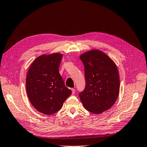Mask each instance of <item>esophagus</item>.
<instances>
[{
	"label": "esophagus",
	"mask_w": 147,
	"mask_h": 147,
	"mask_svg": "<svg viewBox=\"0 0 147 147\" xmlns=\"http://www.w3.org/2000/svg\"><path fill=\"white\" fill-rule=\"evenodd\" d=\"M71 90H72V94H74V93H75V89H74V88H72V89H71Z\"/></svg>",
	"instance_id": "34e87169"
}]
</instances>
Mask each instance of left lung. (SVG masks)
<instances>
[{"instance_id":"1","label":"left lung","mask_w":147,"mask_h":147,"mask_svg":"<svg viewBox=\"0 0 147 147\" xmlns=\"http://www.w3.org/2000/svg\"><path fill=\"white\" fill-rule=\"evenodd\" d=\"M84 67L86 86L79 94L83 107L89 112L99 114L110 109L119 92L117 66L105 53L92 50L80 56Z\"/></svg>"}]
</instances>
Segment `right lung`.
Masks as SVG:
<instances>
[{
	"mask_svg": "<svg viewBox=\"0 0 147 147\" xmlns=\"http://www.w3.org/2000/svg\"><path fill=\"white\" fill-rule=\"evenodd\" d=\"M63 56L54 53L37 57L31 64L26 76V91L30 103L45 115L58 112L72 94L59 72Z\"/></svg>",
	"mask_w": 147,
	"mask_h": 147,
	"instance_id": "1",
	"label": "right lung"
}]
</instances>
